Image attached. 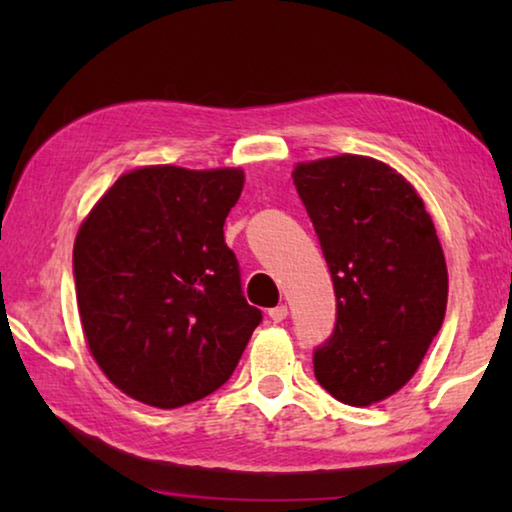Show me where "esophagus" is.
Segmentation results:
<instances>
[{
	"instance_id": "esophagus-1",
	"label": "esophagus",
	"mask_w": 512,
	"mask_h": 512,
	"mask_svg": "<svg viewBox=\"0 0 512 512\" xmlns=\"http://www.w3.org/2000/svg\"><path fill=\"white\" fill-rule=\"evenodd\" d=\"M289 316V309H287V305H277V307H273L271 311H268V318L273 320V323H282L284 318Z\"/></svg>"
}]
</instances>
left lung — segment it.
Masks as SVG:
<instances>
[{"instance_id":"8db88e82","label":"left lung","mask_w":512,"mask_h":512,"mask_svg":"<svg viewBox=\"0 0 512 512\" xmlns=\"http://www.w3.org/2000/svg\"><path fill=\"white\" fill-rule=\"evenodd\" d=\"M291 178L336 293L316 379L343 404H377L415 375L443 325V246L420 194L391 164L343 153L298 162Z\"/></svg>"}]
</instances>
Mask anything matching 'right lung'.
<instances>
[{"label":"right lung","mask_w":512,"mask_h":512,"mask_svg":"<svg viewBox=\"0 0 512 512\" xmlns=\"http://www.w3.org/2000/svg\"><path fill=\"white\" fill-rule=\"evenodd\" d=\"M244 180L237 167H137L81 223L74 280L85 343L137 402L178 409L214 393L262 320L223 239Z\"/></svg>","instance_id":"add662e5"}]
</instances>
